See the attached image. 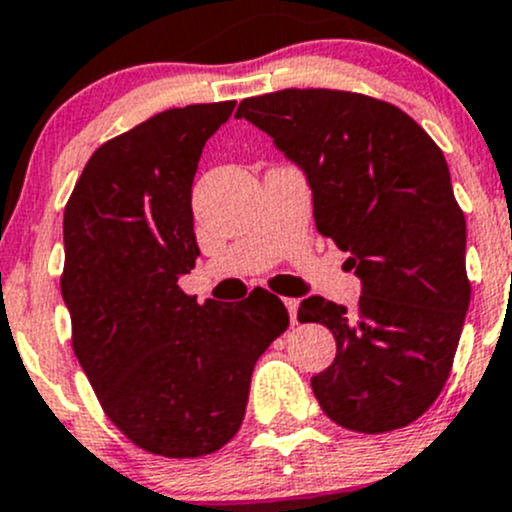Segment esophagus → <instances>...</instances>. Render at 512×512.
<instances>
[{"instance_id": "esophagus-1", "label": "esophagus", "mask_w": 512, "mask_h": 512, "mask_svg": "<svg viewBox=\"0 0 512 512\" xmlns=\"http://www.w3.org/2000/svg\"><path fill=\"white\" fill-rule=\"evenodd\" d=\"M285 307H287V312H289V319H292V324H297V309H299V299H292V297H287V299H285Z\"/></svg>"}]
</instances>
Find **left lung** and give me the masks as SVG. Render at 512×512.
<instances>
[{
	"mask_svg": "<svg viewBox=\"0 0 512 512\" xmlns=\"http://www.w3.org/2000/svg\"><path fill=\"white\" fill-rule=\"evenodd\" d=\"M235 116L304 170L317 230L361 280L354 312L317 294L299 304V322L337 339L332 366L312 376L319 406L349 431L409 426L441 394L471 304L443 151L409 113L352 91H275Z\"/></svg>",
	"mask_w": 512,
	"mask_h": 512,
	"instance_id": "obj_1",
	"label": "left lung"
}]
</instances>
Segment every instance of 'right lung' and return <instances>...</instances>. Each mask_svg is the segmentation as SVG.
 Listing matches in <instances>:
<instances>
[{
    "label": "right lung",
    "mask_w": 512,
    "mask_h": 512,
    "mask_svg": "<svg viewBox=\"0 0 512 512\" xmlns=\"http://www.w3.org/2000/svg\"><path fill=\"white\" fill-rule=\"evenodd\" d=\"M235 101L170 108L96 148L64 210L61 297L103 411L165 458L220 451L247 409L252 369L289 327L280 297L220 307L178 287L200 250L193 178Z\"/></svg>",
    "instance_id": "right-lung-1"
}]
</instances>
